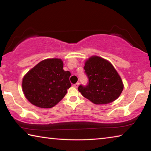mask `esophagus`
I'll list each match as a JSON object with an SVG mask.
<instances>
[{"label": "esophagus", "instance_id": "obj_1", "mask_svg": "<svg viewBox=\"0 0 151 151\" xmlns=\"http://www.w3.org/2000/svg\"><path fill=\"white\" fill-rule=\"evenodd\" d=\"M78 85H79V83H76V84H75V85H73V86H74V87H75V88H77Z\"/></svg>", "mask_w": 151, "mask_h": 151}]
</instances>
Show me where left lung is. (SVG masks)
I'll return each mask as SVG.
<instances>
[{
    "instance_id": "left-lung-1",
    "label": "left lung",
    "mask_w": 151,
    "mask_h": 151,
    "mask_svg": "<svg viewBox=\"0 0 151 151\" xmlns=\"http://www.w3.org/2000/svg\"><path fill=\"white\" fill-rule=\"evenodd\" d=\"M88 78L86 85H81L78 91L84 97L96 104L115 101L123 90L118 73L111 63L99 57H92L84 66Z\"/></svg>"
}]
</instances>
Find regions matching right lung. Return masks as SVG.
I'll return each mask as SVG.
<instances>
[{
    "instance_id": "add662e5",
    "label": "right lung",
    "mask_w": 151,
    "mask_h": 151,
    "mask_svg": "<svg viewBox=\"0 0 151 151\" xmlns=\"http://www.w3.org/2000/svg\"><path fill=\"white\" fill-rule=\"evenodd\" d=\"M70 73L63 70L58 58L46 59L29 70L22 80V90L30 103L51 108L62 100L71 86Z\"/></svg>"
}]
</instances>
